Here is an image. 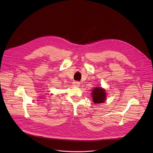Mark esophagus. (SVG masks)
<instances>
[{
    "instance_id": "34e87169",
    "label": "esophagus",
    "mask_w": 153,
    "mask_h": 153,
    "mask_svg": "<svg viewBox=\"0 0 153 153\" xmlns=\"http://www.w3.org/2000/svg\"><path fill=\"white\" fill-rule=\"evenodd\" d=\"M73 83L74 86H79V84H80V82H78V81H74Z\"/></svg>"
}]
</instances>
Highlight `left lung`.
<instances>
[{"instance_id": "obj_1", "label": "left lung", "mask_w": 153, "mask_h": 153, "mask_svg": "<svg viewBox=\"0 0 153 153\" xmlns=\"http://www.w3.org/2000/svg\"><path fill=\"white\" fill-rule=\"evenodd\" d=\"M93 101L95 103H102L106 99L105 91L101 87H96L92 91Z\"/></svg>"}]
</instances>
